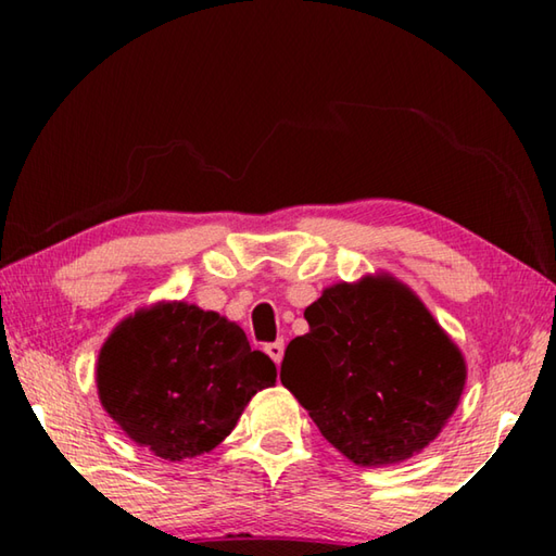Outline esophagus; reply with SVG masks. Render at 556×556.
Segmentation results:
<instances>
[{
  "instance_id": "34e87169",
  "label": "esophagus",
  "mask_w": 556,
  "mask_h": 556,
  "mask_svg": "<svg viewBox=\"0 0 556 556\" xmlns=\"http://www.w3.org/2000/svg\"><path fill=\"white\" fill-rule=\"evenodd\" d=\"M265 351H267V355L271 357V361H275V363L279 365V363H281V357H285V341L267 343V345H265Z\"/></svg>"
}]
</instances>
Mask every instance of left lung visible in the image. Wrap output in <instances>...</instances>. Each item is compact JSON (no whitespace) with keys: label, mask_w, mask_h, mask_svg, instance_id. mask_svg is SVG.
Masks as SVG:
<instances>
[{"label":"left lung","mask_w":556,"mask_h":556,"mask_svg":"<svg viewBox=\"0 0 556 556\" xmlns=\"http://www.w3.org/2000/svg\"><path fill=\"white\" fill-rule=\"evenodd\" d=\"M281 384L357 466L419 454L458 407L466 361L409 287L388 275L333 285L304 312Z\"/></svg>","instance_id":"left-lung-1"}]
</instances>
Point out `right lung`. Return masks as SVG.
Returning <instances> with one entry per match:
<instances>
[{
	"label": "right lung",
	"instance_id": "add662e5",
	"mask_svg": "<svg viewBox=\"0 0 556 556\" xmlns=\"http://www.w3.org/2000/svg\"><path fill=\"white\" fill-rule=\"evenodd\" d=\"M96 375L102 407L122 431L159 458L181 460L218 446L248 402L275 384L277 368L238 324L166 301L110 333Z\"/></svg>",
	"mask_w": 556,
	"mask_h": 556
}]
</instances>
